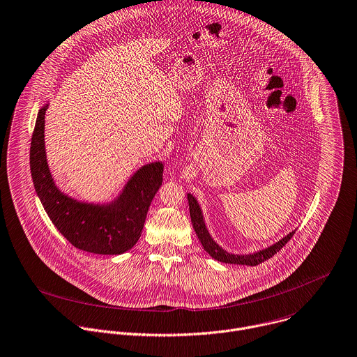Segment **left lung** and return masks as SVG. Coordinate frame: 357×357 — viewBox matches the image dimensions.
I'll return each instance as SVG.
<instances>
[{
  "label": "left lung",
  "mask_w": 357,
  "mask_h": 357,
  "mask_svg": "<svg viewBox=\"0 0 357 357\" xmlns=\"http://www.w3.org/2000/svg\"><path fill=\"white\" fill-rule=\"evenodd\" d=\"M188 202H189V213H190V218H192V224H193V229L197 235L199 241L202 243L204 251L211 257L214 258L215 261H220V262H224V264H234V265H250V266H257L265 261H268L269 258H272L275 254H278L290 240L291 236L294 235L296 231H291L289 235H286L284 238H282L279 243H276L275 245L264 250V251H259V252H255V254H250V255H234V254H228L225 252L222 248H220L210 236L207 228H206V224L203 221V215H202V211H200V207L196 202V199L189 193L188 195Z\"/></svg>",
  "instance_id": "left-lung-1"
}]
</instances>
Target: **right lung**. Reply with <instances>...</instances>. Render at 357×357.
<instances>
[{
    "label": "right lung",
    "mask_w": 357,
    "mask_h": 357,
    "mask_svg": "<svg viewBox=\"0 0 357 357\" xmlns=\"http://www.w3.org/2000/svg\"><path fill=\"white\" fill-rule=\"evenodd\" d=\"M43 106L31 143V174L36 193L56 228L75 248L99 255H119L139 241L149 207L162 185L164 165L142 167L122 195L107 206L77 202L61 193L52 178L45 151Z\"/></svg>",
    "instance_id": "add662e5"
}]
</instances>
